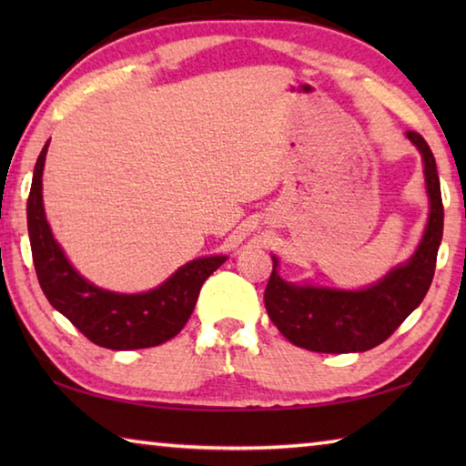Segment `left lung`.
<instances>
[{"label": "left lung", "instance_id": "1", "mask_svg": "<svg viewBox=\"0 0 466 466\" xmlns=\"http://www.w3.org/2000/svg\"><path fill=\"white\" fill-rule=\"evenodd\" d=\"M423 156V175L430 195V219L411 261L392 269L376 286L360 291L298 288L273 273L265 289V309L273 325L289 343L319 353L368 351L386 341L409 314L423 302L436 271L438 248L444 230L436 157L420 133L407 131Z\"/></svg>", "mask_w": 466, "mask_h": 466}]
</instances>
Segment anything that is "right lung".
<instances>
[{
    "label": "right lung",
    "instance_id": "1",
    "mask_svg": "<svg viewBox=\"0 0 466 466\" xmlns=\"http://www.w3.org/2000/svg\"><path fill=\"white\" fill-rule=\"evenodd\" d=\"M46 146L36 160L26 208L33 263L46 299L84 337L106 350H144L178 335L191 319L203 281L226 257H205L187 263L162 286L146 294H115L92 286L69 265L45 219L41 191Z\"/></svg>",
    "mask_w": 466,
    "mask_h": 466
}]
</instances>
